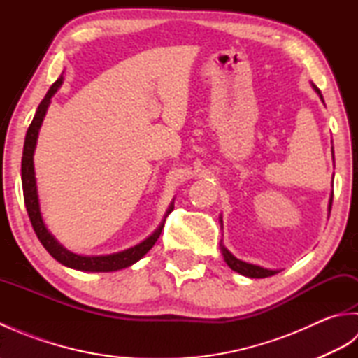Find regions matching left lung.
I'll return each mask as SVG.
<instances>
[{"instance_id":"1","label":"left lung","mask_w":358,"mask_h":358,"mask_svg":"<svg viewBox=\"0 0 358 358\" xmlns=\"http://www.w3.org/2000/svg\"><path fill=\"white\" fill-rule=\"evenodd\" d=\"M310 86H313V89L315 90V94L320 96L322 103L324 104V100H323V95L320 92V89H318L315 85H313V83H310ZM332 158H334V148H332ZM331 208H332V194H331V199H329L328 212H331ZM220 226H222V229H223V217L222 215H220ZM220 249H222V254H223V258H224L226 264L229 266L232 271L238 272L240 275H245L248 278H266V277L275 275V273L280 272L278 269H266V268H262V266H257V264L246 263V262L240 260V258H237L234 254H231L229 250L224 248L223 241H220Z\"/></svg>"}]
</instances>
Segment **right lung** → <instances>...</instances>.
<instances>
[{"label":"right lung","mask_w":358,"mask_h":358,"mask_svg":"<svg viewBox=\"0 0 358 358\" xmlns=\"http://www.w3.org/2000/svg\"><path fill=\"white\" fill-rule=\"evenodd\" d=\"M64 81L63 73L59 75V78L53 83L48 94L43 98L36 109L35 117L30 123L26 140H24V149H22V159H21V181H22V192H24V203L26 209L30 218V223L34 226V231L36 234L38 240L41 241V245L45 248V250L55 258L57 262L62 263L66 268L77 269L81 272H113L120 269H126L129 266L135 264L138 260L146 255L152 246L155 245L158 240L159 234L163 231V226L166 222V217L173 210V201L171 206L167 208L163 222L159 223L157 229L152 232L148 238H144L138 245L132 248H127L124 250H120V252L113 254H106V255H81L75 254L72 250L66 249L62 243H59L50 231L45 226L43 215H41V208H40V199H38V189H36V177H35V166H34V154L36 148V140L38 134H40V127L43 124V120L45 117V112L50 104L52 96L57 94V90L62 87Z\"/></svg>","instance_id":"add662e5"}]
</instances>
